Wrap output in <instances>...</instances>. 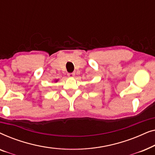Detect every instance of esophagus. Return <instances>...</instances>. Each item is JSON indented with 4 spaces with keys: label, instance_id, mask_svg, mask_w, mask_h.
<instances>
[{
    "label": "esophagus",
    "instance_id": "1",
    "mask_svg": "<svg viewBox=\"0 0 155 155\" xmlns=\"http://www.w3.org/2000/svg\"><path fill=\"white\" fill-rule=\"evenodd\" d=\"M75 73H68V76L70 78H73L74 76H75Z\"/></svg>",
    "mask_w": 155,
    "mask_h": 155
}]
</instances>
